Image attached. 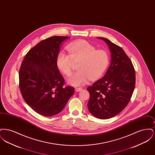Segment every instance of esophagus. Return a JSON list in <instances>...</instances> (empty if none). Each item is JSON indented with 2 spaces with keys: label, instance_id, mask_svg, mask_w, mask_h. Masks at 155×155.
I'll list each match as a JSON object with an SVG mask.
<instances>
[{
  "label": "esophagus",
  "instance_id": "esophagus-1",
  "mask_svg": "<svg viewBox=\"0 0 155 155\" xmlns=\"http://www.w3.org/2000/svg\"><path fill=\"white\" fill-rule=\"evenodd\" d=\"M81 89H82V88H75V91H77V92H79V91H81Z\"/></svg>",
  "mask_w": 155,
  "mask_h": 155
}]
</instances>
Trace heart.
<instances>
[{"instance_id":"b5f03b06","label":"heart","mask_w":155,"mask_h":155,"mask_svg":"<svg viewBox=\"0 0 155 155\" xmlns=\"http://www.w3.org/2000/svg\"><path fill=\"white\" fill-rule=\"evenodd\" d=\"M67 49L69 54L63 51L58 53L56 64L63 74L70 76L72 73L73 60L81 59L78 67L79 71L68 79V83L74 87L85 85L90 79H98L109 64V52L105 49H96L94 45L87 41L71 43L67 46Z\"/></svg>"}]
</instances>
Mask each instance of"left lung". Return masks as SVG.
Masks as SVG:
<instances>
[{"instance_id": "obj_1", "label": "left lung", "mask_w": 155, "mask_h": 155, "mask_svg": "<svg viewBox=\"0 0 155 155\" xmlns=\"http://www.w3.org/2000/svg\"><path fill=\"white\" fill-rule=\"evenodd\" d=\"M111 53L110 66L103 78L88 87L89 112L97 118L107 119L125 109L135 85V72L131 60L124 50L104 38Z\"/></svg>"}]
</instances>
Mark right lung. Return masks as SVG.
I'll list each match as a JSON object with an SVG mask.
<instances>
[{
  "instance_id": "right-lung-1",
  "label": "right lung",
  "mask_w": 155,
  "mask_h": 155,
  "mask_svg": "<svg viewBox=\"0 0 155 155\" xmlns=\"http://www.w3.org/2000/svg\"><path fill=\"white\" fill-rule=\"evenodd\" d=\"M68 37L53 36L41 41L25 54L19 70V87L25 102L38 114L60 113L73 95L56 64L60 46Z\"/></svg>"
}]
</instances>
